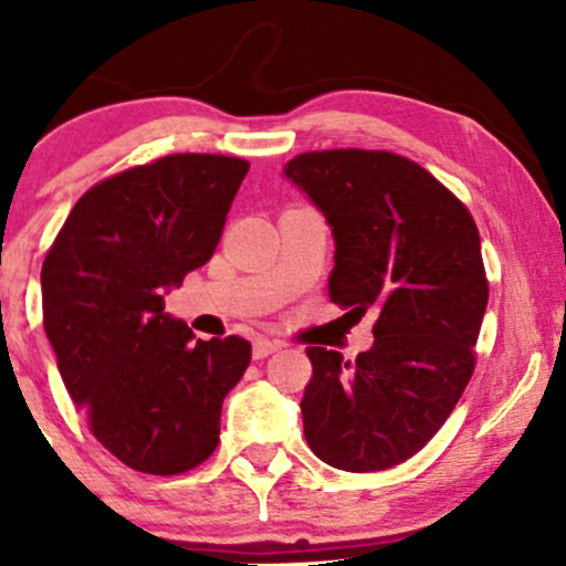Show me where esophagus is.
Masks as SVG:
<instances>
[{
	"instance_id": "1",
	"label": "esophagus",
	"mask_w": 566,
	"mask_h": 566,
	"mask_svg": "<svg viewBox=\"0 0 566 566\" xmlns=\"http://www.w3.org/2000/svg\"><path fill=\"white\" fill-rule=\"evenodd\" d=\"M279 348H282V343H279V340H269V337H258V340L252 343V356H255V359H265V356L276 354Z\"/></svg>"
}]
</instances>
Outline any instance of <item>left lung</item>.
Listing matches in <instances>:
<instances>
[{
	"instance_id": "1",
	"label": "left lung",
	"mask_w": 566,
	"mask_h": 566,
	"mask_svg": "<svg viewBox=\"0 0 566 566\" xmlns=\"http://www.w3.org/2000/svg\"><path fill=\"white\" fill-rule=\"evenodd\" d=\"M284 175L333 226V303L356 319L378 311L354 361L305 348V441L335 469H394L444 426L476 367L490 297L479 229L450 188L391 151L297 154Z\"/></svg>"
}]
</instances>
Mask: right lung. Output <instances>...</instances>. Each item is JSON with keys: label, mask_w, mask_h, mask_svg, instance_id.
I'll list each match as a JSON object with an SVG mask.
<instances>
[{"label": "right lung", "mask_w": 566, "mask_h": 566, "mask_svg": "<svg viewBox=\"0 0 566 566\" xmlns=\"http://www.w3.org/2000/svg\"><path fill=\"white\" fill-rule=\"evenodd\" d=\"M250 161L170 154L84 191L42 263V316L93 437L140 473L175 476L220 439L250 367L239 335L197 340L165 290L212 258Z\"/></svg>", "instance_id": "1"}]
</instances>
